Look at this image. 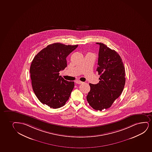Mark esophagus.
Returning <instances> with one entry per match:
<instances>
[{
  "label": "esophagus",
  "instance_id": "obj_1",
  "mask_svg": "<svg viewBox=\"0 0 152 152\" xmlns=\"http://www.w3.org/2000/svg\"><path fill=\"white\" fill-rule=\"evenodd\" d=\"M75 83H76L77 84H81V83H83V82H82V81H81L80 80H76V81H75Z\"/></svg>",
  "mask_w": 152,
  "mask_h": 152
}]
</instances>
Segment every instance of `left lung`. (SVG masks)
<instances>
[{"label": "left lung", "mask_w": 152, "mask_h": 152, "mask_svg": "<svg viewBox=\"0 0 152 152\" xmlns=\"http://www.w3.org/2000/svg\"><path fill=\"white\" fill-rule=\"evenodd\" d=\"M96 44L100 45L96 69L100 81L97 84H89L86 99L93 109L101 111L110 108L122 93L126 83L125 68L116 51L103 43Z\"/></svg>", "instance_id": "1"}]
</instances>
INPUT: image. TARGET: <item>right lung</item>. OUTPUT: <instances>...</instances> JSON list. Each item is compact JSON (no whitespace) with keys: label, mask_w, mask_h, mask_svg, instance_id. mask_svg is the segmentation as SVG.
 <instances>
[{"label":"right lung","mask_w":152,"mask_h":152,"mask_svg":"<svg viewBox=\"0 0 152 152\" xmlns=\"http://www.w3.org/2000/svg\"><path fill=\"white\" fill-rule=\"evenodd\" d=\"M77 47L53 43L40 51L32 61V88L41 103L51 108L63 107L69 99L74 82L64 80L59 72L66 67V58Z\"/></svg>","instance_id":"1"}]
</instances>
